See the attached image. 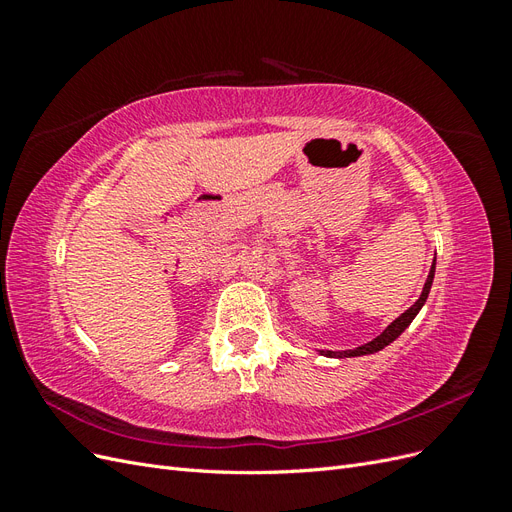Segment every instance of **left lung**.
I'll return each mask as SVG.
<instances>
[{"label":"left lung","instance_id":"left-lung-1","mask_svg":"<svg viewBox=\"0 0 512 512\" xmlns=\"http://www.w3.org/2000/svg\"><path fill=\"white\" fill-rule=\"evenodd\" d=\"M433 275H436V260L431 262V269H429V275H427V282H425V286H423L421 297H418L416 303H414L412 307H408L404 314H401L399 318H395V320L389 324V327H386L378 337L371 339V342H367V344H363V346H359V348H354V350H318V352L324 354V356H335V359H348V356L374 354V352H380L382 348H386L389 344H393L395 339L410 327V322L416 318V314L421 312V307L425 305V301H427V297H429V290H431V284H433Z\"/></svg>","mask_w":512,"mask_h":512}]
</instances>
